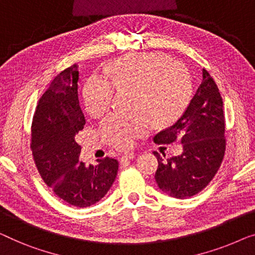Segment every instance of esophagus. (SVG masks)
<instances>
[{
  "mask_svg": "<svg viewBox=\"0 0 255 255\" xmlns=\"http://www.w3.org/2000/svg\"><path fill=\"white\" fill-rule=\"evenodd\" d=\"M134 156H135L134 153H125V154L122 155L121 161L122 162H125V161H128V160H131V158H133Z\"/></svg>",
  "mask_w": 255,
  "mask_h": 255,
  "instance_id": "34e87169",
  "label": "esophagus"
}]
</instances>
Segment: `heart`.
Instances as JSON below:
<instances>
[{"label": "heart", "mask_w": 255, "mask_h": 255, "mask_svg": "<svg viewBox=\"0 0 255 255\" xmlns=\"http://www.w3.org/2000/svg\"><path fill=\"white\" fill-rule=\"evenodd\" d=\"M106 77L90 76L82 98L85 110L99 117L112 106L116 91H132L128 115L112 114L101 122L100 133L117 148H130L136 139L157 125L175 121L186 108L192 94L187 66L163 53L130 54L105 68Z\"/></svg>", "instance_id": "obj_1"}]
</instances>
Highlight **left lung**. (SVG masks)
<instances>
[{"label":"left lung","instance_id":"1","mask_svg":"<svg viewBox=\"0 0 255 255\" xmlns=\"http://www.w3.org/2000/svg\"><path fill=\"white\" fill-rule=\"evenodd\" d=\"M223 101L219 87L207 70H202V82L185 113L154 136L157 143L180 141L183 153L157 158L155 180L170 197L186 199L208 185L222 164L227 139Z\"/></svg>","mask_w":255,"mask_h":255}]
</instances>
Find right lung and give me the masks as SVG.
I'll use <instances>...</instances> for the list:
<instances>
[{
	"label": "right lung",
	"instance_id": "right-lung-1",
	"mask_svg": "<svg viewBox=\"0 0 255 255\" xmlns=\"http://www.w3.org/2000/svg\"><path fill=\"white\" fill-rule=\"evenodd\" d=\"M78 70L73 64L55 77L36 105L31 127V150L36 169L55 194L70 206L86 208L110 190L119 160L103 157L98 164L79 161L76 136L85 116L78 100Z\"/></svg>",
	"mask_w": 255,
	"mask_h": 255
}]
</instances>
